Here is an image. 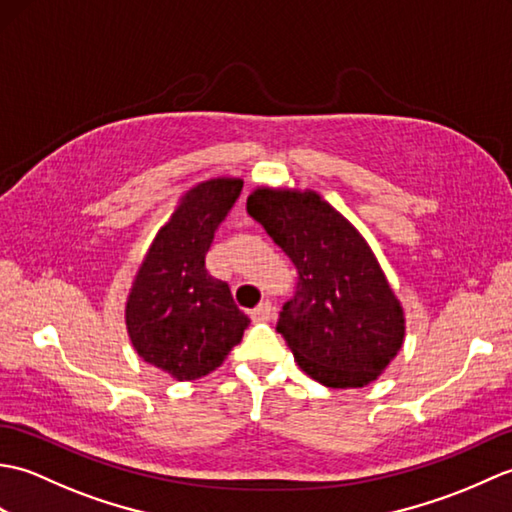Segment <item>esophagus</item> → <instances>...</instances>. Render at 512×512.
Returning <instances> with one entry per match:
<instances>
[{"mask_svg":"<svg viewBox=\"0 0 512 512\" xmlns=\"http://www.w3.org/2000/svg\"><path fill=\"white\" fill-rule=\"evenodd\" d=\"M250 319H253V321H270V319H273V303H270V301L259 303V306L253 312H250Z\"/></svg>","mask_w":512,"mask_h":512,"instance_id":"1","label":"esophagus"}]
</instances>
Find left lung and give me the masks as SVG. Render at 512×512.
Wrapping results in <instances>:
<instances>
[{
  "instance_id": "8db88e82",
  "label": "left lung",
  "mask_w": 512,
  "mask_h": 512,
  "mask_svg": "<svg viewBox=\"0 0 512 512\" xmlns=\"http://www.w3.org/2000/svg\"><path fill=\"white\" fill-rule=\"evenodd\" d=\"M246 211L297 268L277 321L297 365L332 389L376 380L405 341V312L365 237L310 189L257 187Z\"/></svg>"
}]
</instances>
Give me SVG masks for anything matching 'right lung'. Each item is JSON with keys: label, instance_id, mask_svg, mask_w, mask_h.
I'll list each match as a JSON object with an SVG mask.
<instances>
[{"label": "right lung", "instance_id": "obj_1", "mask_svg": "<svg viewBox=\"0 0 512 512\" xmlns=\"http://www.w3.org/2000/svg\"><path fill=\"white\" fill-rule=\"evenodd\" d=\"M242 187L239 178H213L184 193L129 290V341L145 363L176 380L211 374L250 323L226 281L211 277L204 266L217 226Z\"/></svg>", "mask_w": 512, "mask_h": 512}]
</instances>
